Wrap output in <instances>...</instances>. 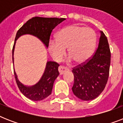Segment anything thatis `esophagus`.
<instances>
[{"label": "esophagus", "instance_id": "34e87169", "mask_svg": "<svg viewBox=\"0 0 123 123\" xmlns=\"http://www.w3.org/2000/svg\"><path fill=\"white\" fill-rule=\"evenodd\" d=\"M68 68L66 67H64V66H60L59 67V71L60 75H62L64 73V72L68 70Z\"/></svg>", "mask_w": 123, "mask_h": 123}]
</instances>
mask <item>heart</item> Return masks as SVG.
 <instances>
[{"instance_id": "b5f03b06", "label": "heart", "mask_w": 123, "mask_h": 123, "mask_svg": "<svg viewBox=\"0 0 123 123\" xmlns=\"http://www.w3.org/2000/svg\"><path fill=\"white\" fill-rule=\"evenodd\" d=\"M96 36L91 28L69 25L61 30L57 39L50 40L48 45L50 54L55 61H61L66 54V48L69 55V61L77 64L87 61L95 48Z\"/></svg>"}]
</instances>
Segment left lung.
Instances as JSON below:
<instances>
[{
    "label": "left lung",
    "mask_w": 123,
    "mask_h": 123,
    "mask_svg": "<svg viewBox=\"0 0 123 123\" xmlns=\"http://www.w3.org/2000/svg\"><path fill=\"white\" fill-rule=\"evenodd\" d=\"M111 54L107 36L101 32L99 44L87 61L73 68L74 84L72 91L79 99H95L103 92L108 81Z\"/></svg>",
    "instance_id": "left-lung-1"
}]
</instances>
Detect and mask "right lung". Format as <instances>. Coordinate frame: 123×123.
I'll return each instance as SVG.
<instances>
[{
	"mask_svg": "<svg viewBox=\"0 0 123 123\" xmlns=\"http://www.w3.org/2000/svg\"><path fill=\"white\" fill-rule=\"evenodd\" d=\"M65 20L66 18H43L38 16L31 18L18 31L14 39V43L20 36L30 34L41 39L48 47L50 35L53 29ZM14 43L12 47V62ZM59 66V64L56 62H48L41 80L36 85L30 87L24 86L19 82L16 73L14 71L15 80L21 92L27 98L34 101H40L48 97L52 93L54 81L59 75L58 71Z\"/></svg>",
	"mask_w": 123,
	"mask_h": 123,
	"instance_id": "1",
	"label": "right lung"
}]
</instances>
